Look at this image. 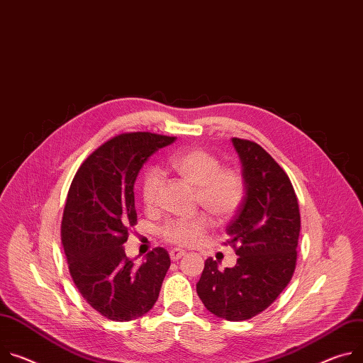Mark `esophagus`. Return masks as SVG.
<instances>
[{"instance_id":"obj_1","label":"esophagus","mask_w":363,"mask_h":363,"mask_svg":"<svg viewBox=\"0 0 363 363\" xmlns=\"http://www.w3.org/2000/svg\"><path fill=\"white\" fill-rule=\"evenodd\" d=\"M169 256H171L172 260H178V259H181L182 256H185V252H184V250H179V249H172V250L169 252Z\"/></svg>"}]
</instances>
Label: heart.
Wrapping results in <instances>:
<instances>
[{
    "mask_svg": "<svg viewBox=\"0 0 363 363\" xmlns=\"http://www.w3.org/2000/svg\"><path fill=\"white\" fill-rule=\"evenodd\" d=\"M169 167L195 189V201L213 220L225 223L240 208L245 200V181L240 172L220 168L218 159L199 147L184 149L169 157ZM160 175L146 172L142 181V200L146 208H153L160 189ZM210 223L204 214L168 221L162 228L164 240L188 247L199 243L207 233Z\"/></svg>",
    "mask_w": 363,
    "mask_h": 363,
    "instance_id": "obj_1",
    "label": "heart"
}]
</instances>
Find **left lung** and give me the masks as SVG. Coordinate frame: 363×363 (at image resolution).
I'll use <instances>...</instances> for the list:
<instances>
[{
    "label": "left lung",
    "mask_w": 363,
    "mask_h": 363,
    "mask_svg": "<svg viewBox=\"0 0 363 363\" xmlns=\"http://www.w3.org/2000/svg\"><path fill=\"white\" fill-rule=\"evenodd\" d=\"M232 143L245 200L225 232L239 257L223 271L208 257L196 292L214 315L242 321L267 310L291 281L301 218L292 184L274 157L255 142L233 138Z\"/></svg>",
    "instance_id": "8db88e82"
}]
</instances>
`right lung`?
Wrapping results in <instances>:
<instances>
[{"instance_id":"obj_1","label":"right lung","mask_w":363,"mask_h":363,"mask_svg":"<svg viewBox=\"0 0 363 363\" xmlns=\"http://www.w3.org/2000/svg\"><path fill=\"white\" fill-rule=\"evenodd\" d=\"M175 138L125 133L91 153L74 177L62 217V245L71 277L86 303L114 321L142 317L155 306L171 267L163 247L140 265L123 243L138 223L135 182L146 160Z\"/></svg>"}]
</instances>
